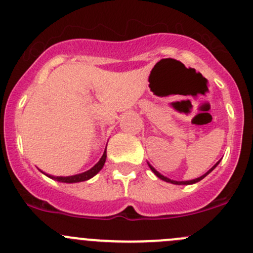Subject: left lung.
I'll list each match as a JSON object with an SVG mask.
<instances>
[{
	"label": "left lung",
	"instance_id": "obj_1",
	"mask_svg": "<svg viewBox=\"0 0 253 253\" xmlns=\"http://www.w3.org/2000/svg\"><path fill=\"white\" fill-rule=\"evenodd\" d=\"M219 162H220V160H219ZM219 162H218V163H216V164H215V165H214V167H213V168H211V169H209V170H208V171H207L205 175H202V176H200V177L195 178V180H190V181H175V180H171V178L167 177V176H164V175H162V174H160V172H158V171H157V170H155V169H154V168H153V167H152V165H150V164H149V163H148V165H149L150 170H152V171H153V172H154V174H155V175H157V176H158V177H159V178H160V180H163V181H167V182H170V183H174V185H192V183H196V182H198V181H201V180H202V178H205V177H206V176L209 174V172H211V171H213V170H214V169H215V168H216V165H218V164H219Z\"/></svg>",
	"mask_w": 253,
	"mask_h": 253
}]
</instances>
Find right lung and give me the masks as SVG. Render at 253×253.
I'll use <instances>...</instances> for the list:
<instances>
[{
  "mask_svg": "<svg viewBox=\"0 0 253 253\" xmlns=\"http://www.w3.org/2000/svg\"><path fill=\"white\" fill-rule=\"evenodd\" d=\"M105 160H106V149H105V152H104L103 157L100 158V160H99V162L96 163V164L94 165V167L91 168V169L86 170V171L82 172V174L72 175V176H52V175L46 174V172H42V170H40V171H42L44 175H46L47 177L52 178V180L58 181V182H66V183L82 182V181L89 180V178H91V177H93V176H95L96 174H98V172L100 171L101 169H103L104 164H105Z\"/></svg>",
  "mask_w": 253,
  "mask_h": 253,
  "instance_id": "right-lung-1",
  "label": "right lung"
}]
</instances>
